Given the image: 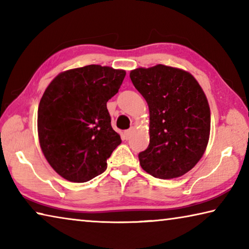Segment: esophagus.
Wrapping results in <instances>:
<instances>
[{"label":"esophagus","mask_w":249,"mask_h":249,"mask_svg":"<svg viewBox=\"0 0 249 249\" xmlns=\"http://www.w3.org/2000/svg\"><path fill=\"white\" fill-rule=\"evenodd\" d=\"M134 133V128L132 127V128H129V129H127V130H125L124 132V137H125V140L127 141V140H129V137L132 136V134Z\"/></svg>","instance_id":"34e87169"}]
</instances>
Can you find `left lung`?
Wrapping results in <instances>:
<instances>
[{
  "label": "left lung",
  "mask_w": 249,
  "mask_h": 249,
  "mask_svg": "<svg viewBox=\"0 0 249 249\" xmlns=\"http://www.w3.org/2000/svg\"><path fill=\"white\" fill-rule=\"evenodd\" d=\"M149 108V145L138 155L147 174L159 179L183 176L208 146L211 113L199 82L188 71L157 65L130 71Z\"/></svg>",
  "instance_id": "obj_1"
}]
</instances>
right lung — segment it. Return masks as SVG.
Here are the masks:
<instances>
[{
	"label": "right lung",
	"instance_id": "add662e5",
	"mask_svg": "<svg viewBox=\"0 0 249 249\" xmlns=\"http://www.w3.org/2000/svg\"><path fill=\"white\" fill-rule=\"evenodd\" d=\"M125 70L89 65L64 71L46 88L37 117L41 151L59 176L87 182L105 171L122 141L111 126L107 102Z\"/></svg>",
	"mask_w": 249,
	"mask_h": 249
}]
</instances>
